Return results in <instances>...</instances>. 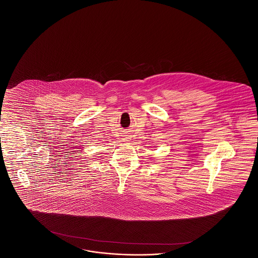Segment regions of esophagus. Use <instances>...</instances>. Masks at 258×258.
Listing matches in <instances>:
<instances>
[{
  "label": "esophagus",
  "instance_id": "1",
  "mask_svg": "<svg viewBox=\"0 0 258 258\" xmlns=\"http://www.w3.org/2000/svg\"><path fill=\"white\" fill-rule=\"evenodd\" d=\"M128 139H130V138H128V137H126V138H125V141H128Z\"/></svg>",
  "mask_w": 258,
  "mask_h": 258
}]
</instances>
